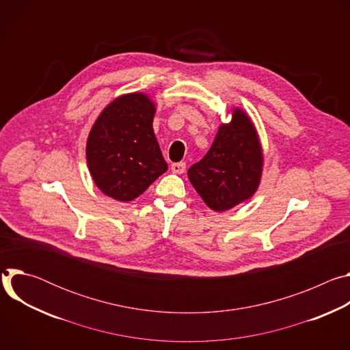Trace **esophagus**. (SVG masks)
<instances>
[{
  "mask_svg": "<svg viewBox=\"0 0 350 350\" xmlns=\"http://www.w3.org/2000/svg\"><path fill=\"white\" fill-rule=\"evenodd\" d=\"M172 172L174 174H183L185 172V163L184 162H180V163H173L172 165Z\"/></svg>",
  "mask_w": 350,
  "mask_h": 350,
  "instance_id": "34e87169",
  "label": "esophagus"
}]
</instances>
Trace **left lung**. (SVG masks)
I'll use <instances>...</instances> for the list:
<instances>
[{
  "label": "left lung",
  "mask_w": 350,
  "mask_h": 350,
  "mask_svg": "<svg viewBox=\"0 0 350 350\" xmlns=\"http://www.w3.org/2000/svg\"><path fill=\"white\" fill-rule=\"evenodd\" d=\"M219 126L208 154L188 169V178L204 202L226 212L246 202L258 191L263 173V148L258 130L243 109Z\"/></svg>",
  "instance_id": "8db88e82"
}]
</instances>
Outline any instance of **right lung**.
Returning <instances> with one entry per match:
<instances>
[{
    "mask_svg": "<svg viewBox=\"0 0 350 350\" xmlns=\"http://www.w3.org/2000/svg\"><path fill=\"white\" fill-rule=\"evenodd\" d=\"M155 103L144 92L115 98L94 122L85 158L95 185L120 202L139 196L167 170L152 122Z\"/></svg>",
    "mask_w": 350,
    "mask_h": 350,
    "instance_id": "obj_1",
    "label": "right lung"
}]
</instances>
